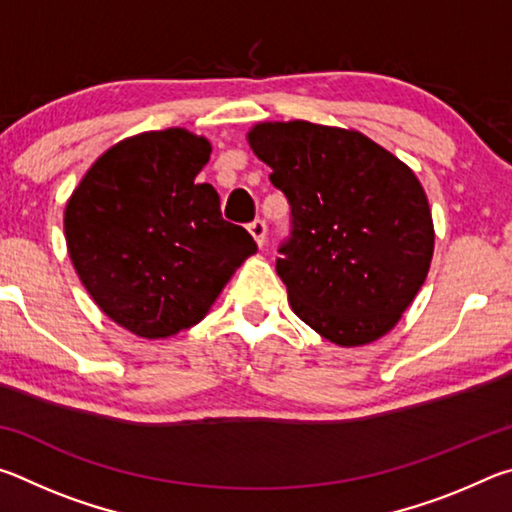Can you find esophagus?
I'll list each match as a JSON object with an SVG mask.
<instances>
[{
	"mask_svg": "<svg viewBox=\"0 0 512 512\" xmlns=\"http://www.w3.org/2000/svg\"><path fill=\"white\" fill-rule=\"evenodd\" d=\"M248 232L257 241V246L264 248V244H266V223L262 219H255L253 223L248 225Z\"/></svg>",
	"mask_w": 512,
	"mask_h": 512,
	"instance_id": "esophagus-1",
	"label": "esophagus"
}]
</instances>
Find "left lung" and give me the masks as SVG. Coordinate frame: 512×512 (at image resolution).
I'll list each match as a JSON object with an SVG mask.
<instances>
[{
    "mask_svg": "<svg viewBox=\"0 0 512 512\" xmlns=\"http://www.w3.org/2000/svg\"><path fill=\"white\" fill-rule=\"evenodd\" d=\"M246 140L291 203L277 275L300 320L339 348L391 332L427 280L436 232L409 164L357 128L259 121Z\"/></svg>",
    "mask_w": 512,
    "mask_h": 512,
    "instance_id": "obj_1",
    "label": "left lung"
}]
</instances>
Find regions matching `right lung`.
<instances>
[{
	"mask_svg": "<svg viewBox=\"0 0 512 512\" xmlns=\"http://www.w3.org/2000/svg\"><path fill=\"white\" fill-rule=\"evenodd\" d=\"M207 137L164 128L112 144L65 205L74 271L112 323L171 339L207 316L250 255L253 237L223 221L216 189L196 176Z\"/></svg>",
	"mask_w": 512,
	"mask_h": 512,
	"instance_id": "right-lung-1",
	"label": "right lung"
}]
</instances>
